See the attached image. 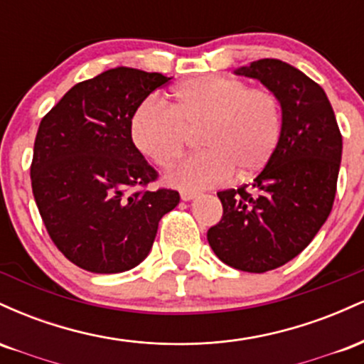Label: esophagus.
Segmentation results:
<instances>
[{"mask_svg": "<svg viewBox=\"0 0 364 364\" xmlns=\"http://www.w3.org/2000/svg\"><path fill=\"white\" fill-rule=\"evenodd\" d=\"M179 195H181L183 202H190V200H193V198H196V196H198L196 191H188V190H183Z\"/></svg>", "mask_w": 364, "mask_h": 364, "instance_id": "obj_1", "label": "esophagus"}]
</instances>
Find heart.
I'll return each instance as SVG.
<instances>
[{"label": "heart", "mask_w": 364, "mask_h": 364, "mask_svg": "<svg viewBox=\"0 0 364 364\" xmlns=\"http://www.w3.org/2000/svg\"><path fill=\"white\" fill-rule=\"evenodd\" d=\"M176 104L157 99L141 102L132 118V139L149 161L168 169L185 149L188 129L203 127V152L185 159L166 176L179 190H203L232 174L250 176L269 162L282 133V114L270 90L248 87L223 75H203L181 82Z\"/></svg>", "instance_id": "1"}]
</instances>
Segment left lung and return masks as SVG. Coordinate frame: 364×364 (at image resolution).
Here are the masks:
<instances>
[{"label":"left lung","mask_w":364,"mask_h":364,"mask_svg":"<svg viewBox=\"0 0 364 364\" xmlns=\"http://www.w3.org/2000/svg\"><path fill=\"white\" fill-rule=\"evenodd\" d=\"M235 75L255 78L277 97L282 133L252 191L241 186L217 193L224 214L207 240L229 267L262 274L298 257L327 220L342 136L327 94L289 63L267 58Z\"/></svg>","instance_id":"1"}]
</instances>
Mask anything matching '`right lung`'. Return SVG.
Masks as SVG:
<instances>
[{
	"label": "right lung",
	"instance_id": "add662e5",
	"mask_svg": "<svg viewBox=\"0 0 364 364\" xmlns=\"http://www.w3.org/2000/svg\"><path fill=\"white\" fill-rule=\"evenodd\" d=\"M162 73L116 66L72 87L41 121L31 179L58 250L94 274L127 272L147 258L174 190L135 191L157 178L132 140V118Z\"/></svg>",
	"mask_w": 364,
	"mask_h": 364
}]
</instances>
